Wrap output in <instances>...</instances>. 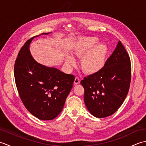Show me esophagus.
Segmentation results:
<instances>
[{
  "label": "esophagus",
  "instance_id": "esophagus-1",
  "mask_svg": "<svg viewBox=\"0 0 146 146\" xmlns=\"http://www.w3.org/2000/svg\"><path fill=\"white\" fill-rule=\"evenodd\" d=\"M80 78H78V76H76V77H75V84H76V85H78V84H79L80 83Z\"/></svg>",
  "mask_w": 146,
  "mask_h": 146
}]
</instances>
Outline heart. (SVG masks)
Listing matches in <instances>:
<instances>
[{
    "label": "heart",
    "mask_w": 146,
    "mask_h": 146,
    "mask_svg": "<svg viewBox=\"0 0 146 146\" xmlns=\"http://www.w3.org/2000/svg\"><path fill=\"white\" fill-rule=\"evenodd\" d=\"M99 40L96 37H85L80 38L74 46L72 53L75 56L81 57V67L85 72L95 73L100 71L104 66L107 48L103 44H98ZM68 64L74 65L73 57L67 56Z\"/></svg>",
    "instance_id": "obj_1"
}]
</instances>
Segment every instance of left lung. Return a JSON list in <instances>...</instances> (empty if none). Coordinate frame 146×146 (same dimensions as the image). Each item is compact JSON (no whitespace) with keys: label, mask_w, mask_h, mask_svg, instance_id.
<instances>
[{"label":"left lung","mask_w":146,"mask_h":146,"mask_svg":"<svg viewBox=\"0 0 146 146\" xmlns=\"http://www.w3.org/2000/svg\"><path fill=\"white\" fill-rule=\"evenodd\" d=\"M131 80V59L119 41L104 66L80 82L85 89L84 101L88 111L98 118L113 114L124 102Z\"/></svg>","instance_id":"8db88e82"}]
</instances>
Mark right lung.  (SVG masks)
Masks as SVG:
<instances>
[{"label": "right lung", "instance_id": "1", "mask_svg": "<svg viewBox=\"0 0 146 146\" xmlns=\"http://www.w3.org/2000/svg\"><path fill=\"white\" fill-rule=\"evenodd\" d=\"M37 36L27 40L19 51L14 68L15 82L27 110L40 120H50L62 111L75 76L44 66L34 60L29 47Z\"/></svg>", "mask_w": 146, "mask_h": 146}]
</instances>
